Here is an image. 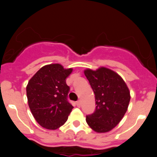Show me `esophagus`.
Returning <instances> with one entry per match:
<instances>
[{"mask_svg": "<svg viewBox=\"0 0 157 157\" xmlns=\"http://www.w3.org/2000/svg\"><path fill=\"white\" fill-rule=\"evenodd\" d=\"M76 105H77V106L78 107V108H79V107L81 106V101H80V100H78V101H76Z\"/></svg>", "mask_w": 157, "mask_h": 157, "instance_id": "obj_1", "label": "esophagus"}]
</instances>
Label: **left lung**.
Listing matches in <instances>:
<instances>
[{
  "label": "left lung",
  "mask_w": 157,
  "mask_h": 157,
  "mask_svg": "<svg viewBox=\"0 0 157 157\" xmlns=\"http://www.w3.org/2000/svg\"><path fill=\"white\" fill-rule=\"evenodd\" d=\"M95 94L96 109L86 123L98 133L110 131L121 121L130 100L127 84L117 73L106 67L84 71Z\"/></svg>",
  "instance_id": "left-lung-1"
}]
</instances>
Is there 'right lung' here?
<instances>
[{
    "label": "right lung",
    "instance_id": "add662e5",
    "mask_svg": "<svg viewBox=\"0 0 157 157\" xmlns=\"http://www.w3.org/2000/svg\"><path fill=\"white\" fill-rule=\"evenodd\" d=\"M72 68L59 63L45 65L28 82V105L36 121L44 128L56 130L67 120L74 107L67 101L70 87L66 78Z\"/></svg>",
    "mask_w": 157,
    "mask_h": 157
}]
</instances>
